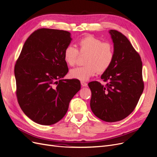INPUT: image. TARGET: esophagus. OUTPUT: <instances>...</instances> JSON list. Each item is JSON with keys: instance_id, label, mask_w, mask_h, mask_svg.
<instances>
[{"instance_id": "1", "label": "esophagus", "mask_w": 157, "mask_h": 157, "mask_svg": "<svg viewBox=\"0 0 157 157\" xmlns=\"http://www.w3.org/2000/svg\"><path fill=\"white\" fill-rule=\"evenodd\" d=\"M81 85H82V86H83V87H86V86H88V84L86 82H85L81 81Z\"/></svg>"}]
</instances>
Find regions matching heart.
I'll use <instances>...</instances> for the list:
<instances>
[{"label": "heart", "mask_w": 157, "mask_h": 157, "mask_svg": "<svg viewBox=\"0 0 157 157\" xmlns=\"http://www.w3.org/2000/svg\"><path fill=\"white\" fill-rule=\"evenodd\" d=\"M78 50L72 45L65 47L63 59L65 63L72 67L77 63L79 54L86 55L85 65L71 69L69 72L72 78L86 81L98 73H102L111 65L114 59V48L109 42H103L92 35H86L78 42Z\"/></svg>", "instance_id": "b5f03b06"}]
</instances>
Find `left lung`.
Listing matches in <instances>:
<instances>
[{
    "mask_svg": "<svg viewBox=\"0 0 157 157\" xmlns=\"http://www.w3.org/2000/svg\"><path fill=\"white\" fill-rule=\"evenodd\" d=\"M109 33L114 43V59L101 77L106 83L93 81L88 86L92 92L90 107L94 115L113 122L124 119L134 110L144 82L140 54L122 33L113 29Z\"/></svg>",
    "mask_w": 157,
    "mask_h": 157,
    "instance_id": "1",
    "label": "left lung"
}]
</instances>
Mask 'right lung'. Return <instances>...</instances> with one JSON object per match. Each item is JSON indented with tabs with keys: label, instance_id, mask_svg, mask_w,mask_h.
<instances>
[{
	"label": "right lung",
	"instance_id": "1",
	"mask_svg": "<svg viewBox=\"0 0 157 157\" xmlns=\"http://www.w3.org/2000/svg\"><path fill=\"white\" fill-rule=\"evenodd\" d=\"M71 40L67 31L37 29L28 37L14 67L16 96L33 121L51 125L67 113L80 89L77 79H63L68 72L63 51Z\"/></svg>",
	"mask_w": 157,
	"mask_h": 157
}]
</instances>
